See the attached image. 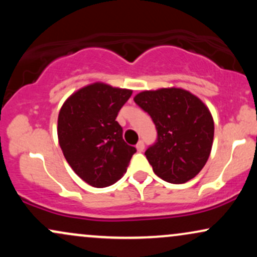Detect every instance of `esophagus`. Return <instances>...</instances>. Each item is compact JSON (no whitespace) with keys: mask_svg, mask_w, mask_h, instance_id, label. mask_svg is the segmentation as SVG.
Listing matches in <instances>:
<instances>
[{"mask_svg":"<svg viewBox=\"0 0 257 257\" xmlns=\"http://www.w3.org/2000/svg\"><path fill=\"white\" fill-rule=\"evenodd\" d=\"M144 149H145V144H144V141H139L137 144V150L139 152H143Z\"/></svg>","mask_w":257,"mask_h":257,"instance_id":"34e87169","label":"esophagus"}]
</instances>
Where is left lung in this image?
Here are the masks:
<instances>
[{
    "instance_id": "left-lung-1",
    "label": "left lung",
    "mask_w": 257,
    "mask_h": 257,
    "mask_svg": "<svg viewBox=\"0 0 257 257\" xmlns=\"http://www.w3.org/2000/svg\"><path fill=\"white\" fill-rule=\"evenodd\" d=\"M157 129L155 144L145 155L153 172L170 184H184L205 166L214 139L208 107L180 88L146 90L134 98Z\"/></svg>"
}]
</instances>
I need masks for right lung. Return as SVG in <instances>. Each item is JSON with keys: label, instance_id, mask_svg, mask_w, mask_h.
<instances>
[{"label": "right lung", "instance_id": "right-lung-1", "mask_svg": "<svg viewBox=\"0 0 257 257\" xmlns=\"http://www.w3.org/2000/svg\"><path fill=\"white\" fill-rule=\"evenodd\" d=\"M132 90L94 83L72 94L59 112L58 138L67 163L93 187H107L124 175L137 149L123 140L116 120Z\"/></svg>", "mask_w": 257, "mask_h": 257}]
</instances>
